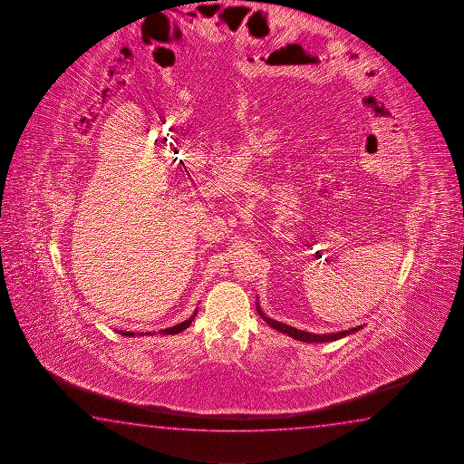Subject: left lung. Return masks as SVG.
<instances>
[{
  "instance_id": "8db88e82",
  "label": "left lung",
  "mask_w": 464,
  "mask_h": 464,
  "mask_svg": "<svg viewBox=\"0 0 464 464\" xmlns=\"http://www.w3.org/2000/svg\"><path fill=\"white\" fill-rule=\"evenodd\" d=\"M256 311H258V314L266 321L269 327H273V329L281 332V334H287V335L292 336L294 340H298V342L303 343L335 342V340L344 338V336L351 335V334H356L357 330L362 329V325H357V327H353V329L343 330V332H336V334H327V335L324 334V335H319V334H309V332H304V330H298L295 329V327H290L287 324L279 323V321L271 319V317L266 316V314L263 313L262 308H260V303L258 302H256Z\"/></svg>"
}]
</instances>
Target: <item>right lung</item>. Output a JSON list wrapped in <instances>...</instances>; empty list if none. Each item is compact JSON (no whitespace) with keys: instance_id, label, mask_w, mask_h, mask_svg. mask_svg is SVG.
Wrapping results in <instances>:
<instances>
[{"instance_id":"1","label":"right lung","mask_w":464,"mask_h":464,"mask_svg":"<svg viewBox=\"0 0 464 464\" xmlns=\"http://www.w3.org/2000/svg\"><path fill=\"white\" fill-rule=\"evenodd\" d=\"M196 313H198V309H196L195 314L189 317V319H187V321H183V323L177 324V325H174V327H169V329L160 330V334H162V335H175V334H180L181 330L188 329L189 324H191V321L195 319ZM118 334H120V335L122 336L153 335L151 332H147V334H135V332H124V330H120Z\"/></svg>"}]
</instances>
